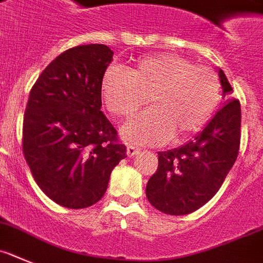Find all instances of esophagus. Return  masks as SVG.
Here are the masks:
<instances>
[{"mask_svg": "<svg viewBox=\"0 0 263 263\" xmlns=\"http://www.w3.org/2000/svg\"><path fill=\"white\" fill-rule=\"evenodd\" d=\"M139 152H140V149H137V148H135V146H127V156H128V157H134V156H136V155H139Z\"/></svg>", "mask_w": 263, "mask_h": 263, "instance_id": "esophagus-1", "label": "esophagus"}]
</instances>
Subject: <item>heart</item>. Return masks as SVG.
I'll list each match as a JSON object with an SVG mask.
<instances>
[{"mask_svg": "<svg viewBox=\"0 0 263 263\" xmlns=\"http://www.w3.org/2000/svg\"><path fill=\"white\" fill-rule=\"evenodd\" d=\"M101 96L111 114L127 118L120 135L134 145H160L174 137L183 140L199 131L216 110L220 84L205 67L173 53L146 56L123 70L111 67L101 81Z\"/></svg>", "mask_w": 263, "mask_h": 263, "instance_id": "obj_1", "label": "heart"}]
</instances>
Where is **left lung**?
Instances as JSON below:
<instances>
[{"label": "left lung", "mask_w": 263, "mask_h": 263, "mask_svg": "<svg viewBox=\"0 0 263 263\" xmlns=\"http://www.w3.org/2000/svg\"><path fill=\"white\" fill-rule=\"evenodd\" d=\"M226 98L204 128L178 148L158 152V167L146 183L149 203L167 215H187L204 205L221 187L240 148L241 107L224 72Z\"/></svg>", "instance_id": "obj_1"}]
</instances>
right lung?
<instances>
[{"mask_svg":"<svg viewBox=\"0 0 263 263\" xmlns=\"http://www.w3.org/2000/svg\"><path fill=\"white\" fill-rule=\"evenodd\" d=\"M114 52L105 44L73 47L42 72L23 118V155L49 199L86 208L102 199L111 172L127 157L101 107V81Z\"/></svg>","mask_w":263,"mask_h":263,"instance_id":"add662e5","label":"right lung"}]
</instances>
